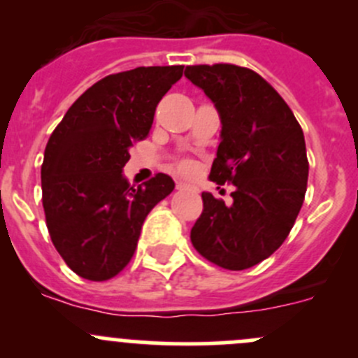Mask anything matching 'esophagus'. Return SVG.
<instances>
[{
	"mask_svg": "<svg viewBox=\"0 0 358 358\" xmlns=\"http://www.w3.org/2000/svg\"><path fill=\"white\" fill-rule=\"evenodd\" d=\"M176 189H178V190H192V187L187 185V183L180 182V183H176Z\"/></svg>",
	"mask_w": 358,
	"mask_h": 358,
	"instance_id": "esophagus-1",
	"label": "esophagus"
}]
</instances>
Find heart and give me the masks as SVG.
Here are the masks:
<instances>
[{"label": "heart", "instance_id": "heart-1", "mask_svg": "<svg viewBox=\"0 0 358 358\" xmlns=\"http://www.w3.org/2000/svg\"><path fill=\"white\" fill-rule=\"evenodd\" d=\"M178 168L182 169V171H190V169H192V162H190V161H182L178 164Z\"/></svg>", "mask_w": 358, "mask_h": 358}]
</instances>
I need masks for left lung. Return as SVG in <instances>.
<instances>
[{
  "label": "left lung",
  "instance_id": "left-lung-1",
  "mask_svg": "<svg viewBox=\"0 0 358 358\" xmlns=\"http://www.w3.org/2000/svg\"><path fill=\"white\" fill-rule=\"evenodd\" d=\"M185 78L215 103L222 121L209 180L236 187L229 206L202 192L204 209L190 241L222 268H251L280 248L303 206L308 182L303 129L282 96L251 69L190 66Z\"/></svg>",
  "mask_w": 358,
  "mask_h": 358
}]
</instances>
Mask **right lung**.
Instances as JSON below:
<instances>
[{"label": "right lung", "mask_w": 358, "mask_h": 358, "mask_svg": "<svg viewBox=\"0 0 358 358\" xmlns=\"http://www.w3.org/2000/svg\"><path fill=\"white\" fill-rule=\"evenodd\" d=\"M183 66L136 67L86 90L50 136L41 166L46 227L72 272L107 280L129 263L150 209L173 192L157 173L131 187L122 168L152 128L159 100Z\"/></svg>", "instance_id": "right-lung-1"}]
</instances>
